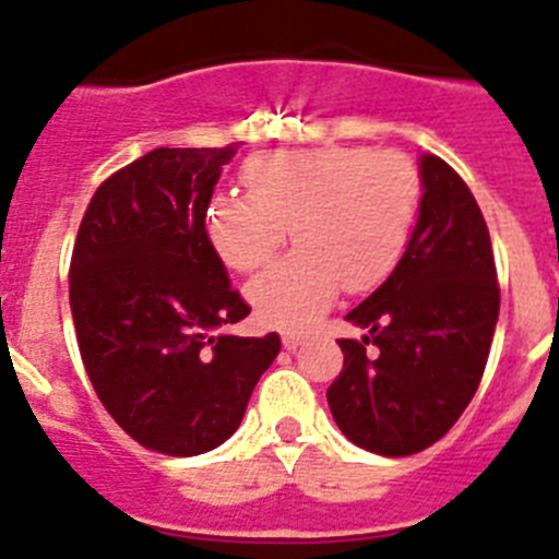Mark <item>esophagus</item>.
Instances as JSON below:
<instances>
[{"label":"esophagus","mask_w":559,"mask_h":559,"mask_svg":"<svg viewBox=\"0 0 559 559\" xmlns=\"http://www.w3.org/2000/svg\"><path fill=\"white\" fill-rule=\"evenodd\" d=\"M302 335H299V333H285L283 335V347L285 349H288V353H294V349L296 347H302Z\"/></svg>","instance_id":"obj_1"}]
</instances>
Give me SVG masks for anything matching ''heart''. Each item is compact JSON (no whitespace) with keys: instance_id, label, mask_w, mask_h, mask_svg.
<instances>
[{"instance_id":"heart-1","label":"heart","mask_w":559,"mask_h":559,"mask_svg":"<svg viewBox=\"0 0 559 559\" xmlns=\"http://www.w3.org/2000/svg\"><path fill=\"white\" fill-rule=\"evenodd\" d=\"M246 192H218L204 215L212 251L249 274L285 243L299 249L249 285L257 319L305 328L338 290H372L397 269L423 199V179L403 153L330 145L246 162Z\"/></svg>"}]
</instances>
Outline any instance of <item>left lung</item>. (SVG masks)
I'll use <instances>...</instances> for the list:
<instances>
[{
    "label": "left lung",
    "mask_w": 559,
    "mask_h": 559,
    "mask_svg": "<svg viewBox=\"0 0 559 559\" xmlns=\"http://www.w3.org/2000/svg\"><path fill=\"white\" fill-rule=\"evenodd\" d=\"M419 179L406 251L347 313L364 335L338 341L344 369L328 389L341 433L378 456H412L451 431L481 383L501 305L473 192L433 153L419 156Z\"/></svg>",
    "instance_id": "left-lung-1"
}]
</instances>
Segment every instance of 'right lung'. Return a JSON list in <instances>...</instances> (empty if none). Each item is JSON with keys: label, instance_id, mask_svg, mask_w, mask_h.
<instances>
[{"label": "right lung", "instance_id": "add662e5", "mask_svg": "<svg viewBox=\"0 0 559 559\" xmlns=\"http://www.w3.org/2000/svg\"><path fill=\"white\" fill-rule=\"evenodd\" d=\"M237 145L156 147L97 187L78 229L69 305L83 367L140 445L199 456L243 419L280 335L226 333L249 316L204 231Z\"/></svg>", "mask_w": 559, "mask_h": 559}]
</instances>
